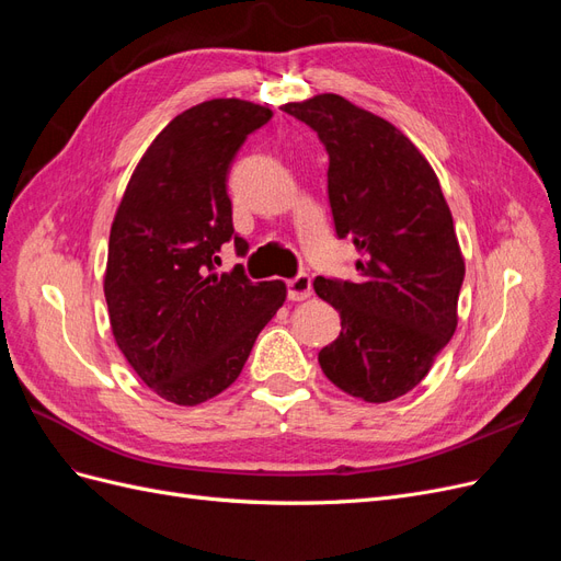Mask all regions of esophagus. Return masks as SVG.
I'll list each match as a JSON object with an SVG mask.
<instances>
[{
  "mask_svg": "<svg viewBox=\"0 0 561 561\" xmlns=\"http://www.w3.org/2000/svg\"><path fill=\"white\" fill-rule=\"evenodd\" d=\"M313 293L311 287V276L309 274H297L295 278L287 280V299L293 301H304L309 299Z\"/></svg>",
  "mask_w": 561,
  "mask_h": 561,
  "instance_id": "1",
  "label": "esophagus"
}]
</instances>
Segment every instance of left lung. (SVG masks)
Returning a JSON list of instances; mask_svg holds the SVG:
<instances>
[{
  "label": "left lung",
  "instance_id": "obj_1",
  "mask_svg": "<svg viewBox=\"0 0 561 561\" xmlns=\"http://www.w3.org/2000/svg\"><path fill=\"white\" fill-rule=\"evenodd\" d=\"M283 112L325 145L334 229L360 250L355 280H313L342 318L318 363L353 398L396 400L428 375L456 330L466 264L449 206L431 163L386 118L334 93Z\"/></svg>",
  "mask_w": 561,
  "mask_h": 561
}]
</instances>
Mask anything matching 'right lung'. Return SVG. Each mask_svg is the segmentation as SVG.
<instances>
[{
  "instance_id": "add662e5",
  "label": "right lung",
  "mask_w": 561,
  "mask_h": 561,
  "mask_svg": "<svg viewBox=\"0 0 561 561\" xmlns=\"http://www.w3.org/2000/svg\"><path fill=\"white\" fill-rule=\"evenodd\" d=\"M274 112L217 98L178 114L149 145L110 231L105 299L130 367L157 396L201 404L236 379L285 301L280 280L252 283L241 264L217 274L233 231L227 175L248 135Z\"/></svg>"
}]
</instances>
